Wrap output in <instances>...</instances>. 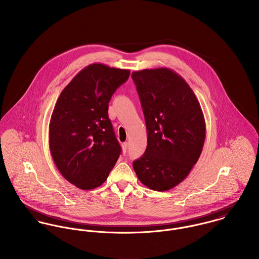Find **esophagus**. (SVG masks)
<instances>
[{"mask_svg":"<svg viewBox=\"0 0 259 259\" xmlns=\"http://www.w3.org/2000/svg\"><path fill=\"white\" fill-rule=\"evenodd\" d=\"M121 148H122V152L125 153L126 152V148H127V143H122L121 144Z\"/></svg>","mask_w":259,"mask_h":259,"instance_id":"obj_1","label":"esophagus"}]
</instances>
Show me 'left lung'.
Wrapping results in <instances>:
<instances>
[{
	"mask_svg": "<svg viewBox=\"0 0 259 259\" xmlns=\"http://www.w3.org/2000/svg\"><path fill=\"white\" fill-rule=\"evenodd\" d=\"M147 124L148 147L133 162L148 188L165 191L180 185L197 162L205 140V120L194 93L183 76L167 68L136 71Z\"/></svg>",
	"mask_w": 259,
	"mask_h": 259,
	"instance_id": "obj_1",
	"label": "left lung"
}]
</instances>
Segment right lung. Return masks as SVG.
<instances>
[{"instance_id": "obj_1", "label": "right lung", "mask_w": 259, "mask_h": 259, "mask_svg": "<svg viewBox=\"0 0 259 259\" xmlns=\"http://www.w3.org/2000/svg\"><path fill=\"white\" fill-rule=\"evenodd\" d=\"M130 70L92 64L74 75L61 93L51 116L49 145L61 175L89 190L103 185L120 146L109 118V103Z\"/></svg>"}]
</instances>
